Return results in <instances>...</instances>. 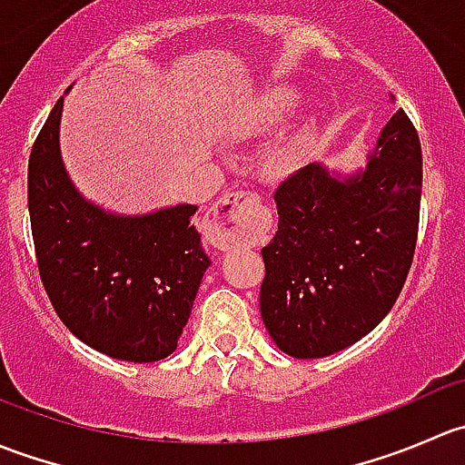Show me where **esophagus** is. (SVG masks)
<instances>
[{"label":"esophagus","instance_id":"34e87169","mask_svg":"<svg viewBox=\"0 0 465 465\" xmlns=\"http://www.w3.org/2000/svg\"><path fill=\"white\" fill-rule=\"evenodd\" d=\"M211 223L215 227V242L223 250L254 241L265 227L261 198L250 191L223 195L211 209Z\"/></svg>","mask_w":465,"mask_h":465}]
</instances>
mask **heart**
I'll return each instance as SVG.
<instances>
[{"label":"heart","instance_id":"heart-1","mask_svg":"<svg viewBox=\"0 0 465 465\" xmlns=\"http://www.w3.org/2000/svg\"><path fill=\"white\" fill-rule=\"evenodd\" d=\"M299 103H302V94L294 87L279 85L267 89L259 98L247 103L241 112H238L236 121H233V133L238 134H254V133H270L283 125L290 116L297 112ZM308 133L306 125L294 133L292 143H290V157L297 159L308 145Z\"/></svg>","mask_w":465,"mask_h":465}]
</instances>
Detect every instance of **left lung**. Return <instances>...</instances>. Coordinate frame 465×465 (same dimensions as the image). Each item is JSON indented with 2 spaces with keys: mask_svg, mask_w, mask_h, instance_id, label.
<instances>
[{
  "mask_svg": "<svg viewBox=\"0 0 465 465\" xmlns=\"http://www.w3.org/2000/svg\"><path fill=\"white\" fill-rule=\"evenodd\" d=\"M420 186V142L402 110L362 168L317 162L279 186V232L261 252V317L283 353L326 358L387 317L414 259Z\"/></svg>",
  "mask_w": 465,
  "mask_h": 465,
  "instance_id": "8db88e82",
  "label": "left lung"
}]
</instances>
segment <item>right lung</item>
Masks as SVG:
<instances>
[{
	"mask_svg": "<svg viewBox=\"0 0 465 465\" xmlns=\"http://www.w3.org/2000/svg\"><path fill=\"white\" fill-rule=\"evenodd\" d=\"M63 101L29 159V213L42 283L64 326L125 362H157L177 349L211 259L195 204L125 215L87 200L60 153Z\"/></svg>",
	"mask_w": 465,
	"mask_h": 465,
	"instance_id": "1",
	"label": "right lung"
}]
</instances>
